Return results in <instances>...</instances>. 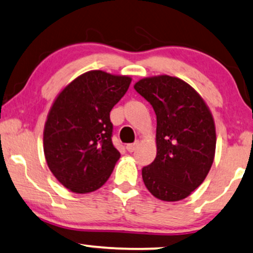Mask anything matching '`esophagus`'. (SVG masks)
<instances>
[{
    "label": "esophagus",
    "mask_w": 253,
    "mask_h": 253,
    "mask_svg": "<svg viewBox=\"0 0 253 253\" xmlns=\"http://www.w3.org/2000/svg\"><path fill=\"white\" fill-rule=\"evenodd\" d=\"M138 146H139V141L134 142V144H128L126 146V150L128 152H134L136 148H138Z\"/></svg>",
    "instance_id": "obj_1"
}]
</instances>
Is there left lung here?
Masks as SVG:
<instances>
[{"mask_svg":"<svg viewBox=\"0 0 253 253\" xmlns=\"http://www.w3.org/2000/svg\"><path fill=\"white\" fill-rule=\"evenodd\" d=\"M134 89L157 115V157L142 169L147 190L164 202H178L202 185L213 164L215 126L203 97L169 75L145 78Z\"/></svg>","mask_w":253,"mask_h":253,"instance_id":"obj_1","label":"left lung"}]
</instances>
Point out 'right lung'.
Returning a JSON list of instances; mask_svg holds the SVG:
<instances>
[{"instance_id": "right-lung-1", "label": "right lung", "mask_w": 253, "mask_h": 253, "mask_svg": "<svg viewBox=\"0 0 253 253\" xmlns=\"http://www.w3.org/2000/svg\"><path fill=\"white\" fill-rule=\"evenodd\" d=\"M132 79L89 71L67 84L54 100L43 129L50 172L74 193H89L108 180L120 153L112 144V108Z\"/></svg>"}]
</instances>
